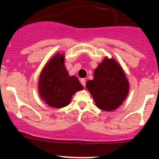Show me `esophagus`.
<instances>
[{
    "label": "esophagus",
    "mask_w": 159,
    "mask_h": 159,
    "mask_svg": "<svg viewBox=\"0 0 159 159\" xmlns=\"http://www.w3.org/2000/svg\"><path fill=\"white\" fill-rule=\"evenodd\" d=\"M80 83H81V84H82L83 86L85 87V85H86V80H85V79H81Z\"/></svg>",
    "instance_id": "obj_1"
}]
</instances>
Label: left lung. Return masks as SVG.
I'll return each mask as SVG.
<instances>
[{
	"mask_svg": "<svg viewBox=\"0 0 159 159\" xmlns=\"http://www.w3.org/2000/svg\"><path fill=\"white\" fill-rule=\"evenodd\" d=\"M97 107L103 111L116 110L129 92V83L122 67L111 59L104 60L94 71V79L86 84Z\"/></svg>",
	"mask_w": 159,
	"mask_h": 159,
	"instance_id": "left-lung-1",
	"label": "left lung"
}]
</instances>
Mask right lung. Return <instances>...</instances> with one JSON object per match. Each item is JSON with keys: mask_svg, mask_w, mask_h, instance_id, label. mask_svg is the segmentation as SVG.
Returning a JSON list of instances; mask_svg holds the SVG:
<instances>
[{"mask_svg": "<svg viewBox=\"0 0 159 159\" xmlns=\"http://www.w3.org/2000/svg\"><path fill=\"white\" fill-rule=\"evenodd\" d=\"M83 86L77 77L70 76L64 67V57L57 54L47 64L40 74L39 92L49 106L61 108L69 104L71 98Z\"/></svg>", "mask_w": 159, "mask_h": 159, "instance_id": "1", "label": "right lung"}]
</instances>
